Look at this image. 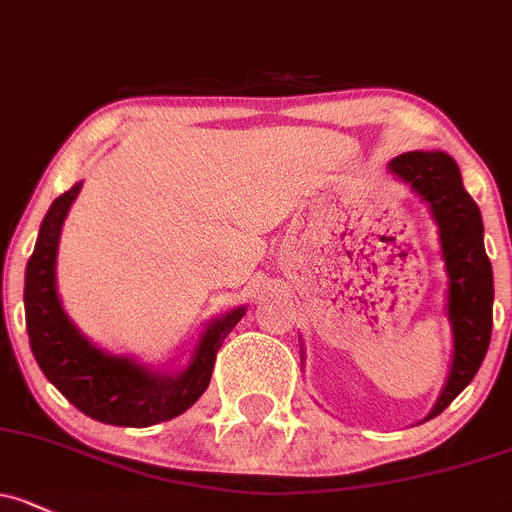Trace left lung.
<instances>
[{
    "label": "left lung",
    "mask_w": 512,
    "mask_h": 512,
    "mask_svg": "<svg viewBox=\"0 0 512 512\" xmlns=\"http://www.w3.org/2000/svg\"><path fill=\"white\" fill-rule=\"evenodd\" d=\"M390 174L429 206L437 223L451 321V368L424 422L437 417L471 383L486 358L493 328V267L483 247V220L446 152H407L390 161Z\"/></svg>",
    "instance_id": "left-lung-1"
}]
</instances>
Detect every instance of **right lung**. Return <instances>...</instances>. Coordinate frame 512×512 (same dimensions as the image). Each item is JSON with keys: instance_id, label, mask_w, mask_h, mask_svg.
Masks as SVG:
<instances>
[{"instance_id": "right-lung-1", "label": "right lung", "mask_w": 512, "mask_h": 512, "mask_svg": "<svg viewBox=\"0 0 512 512\" xmlns=\"http://www.w3.org/2000/svg\"><path fill=\"white\" fill-rule=\"evenodd\" d=\"M80 188L83 181L51 203L26 265L24 309L31 353L43 375L83 414L115 427H152L184 414L206 392L215 353L247 309H230L203 328L181 370H157L132 355L95 346L66 314L56 287L58 240Z\"/></svg>"}]
</instances>
